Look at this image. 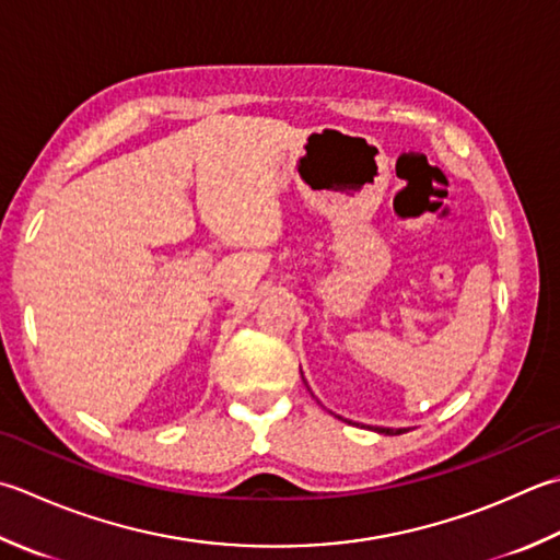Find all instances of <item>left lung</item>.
I'll return each instance as SVG.
<instances>
[{"label": "left lung", "mask_w": 560, "mask_h": 560, "mask_svg": "<svg viewBox=\"0 0 560 560\" xmlns=\"http://www.w3.org/2000/svg\"><path fill=\"white\" fill-rule=\"evenodd\" d=\"M376 432H381V434H402L405 430H388V427H376Z\"/></svg>", "instance_id": "obj_1"}]
</instances>
